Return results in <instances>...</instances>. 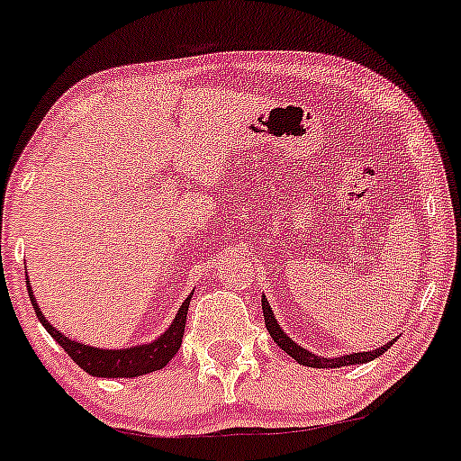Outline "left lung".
I'll use <instances>...</instances> for the list:
<instances>
[{
	"mask_svg": "<svg viewBox=\"0 0 461 461\" xmlns=\"http://www.w3.org/2000/svg\"><path fill=\"white\" fill-rule=\"evenodd\" d=\"M262 310H264V325H267L268 333H271L275 345H279L282 351L288 353L293 359H297V364H303V366H310V368H340V366H351V364H366V362H373L375 357L384 356V353L394 345V340H390L388 345L379 347L377 351L348 353V356H340V357L316 356V353H312L308 348L297 345V342H294L293 338L279 327L277 319L273 316V308L268 305L267 299H262Z\"/></svg>",
	"mask_w": 461,
	"mask_h": 461,
	"instance_id": "1",
	"label": "left lung"
}]
</instances>
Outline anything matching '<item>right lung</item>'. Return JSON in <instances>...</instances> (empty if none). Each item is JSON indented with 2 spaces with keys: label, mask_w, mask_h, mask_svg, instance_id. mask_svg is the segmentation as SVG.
Instances as JSON below:
<instances>
[{
  "label": "right lung",
  "mask_w": 461,
  "mask_h": 461,
  "mask_svg": "<svg viewBox=\"0 0 461 461\" xmlns=\"http://www.w3.org/2000/svg\"><path fill=\"white\" fill-rule=\"evenodd\" d=\"M28 294L32 305H34L36 316L43 322V327L51 338L68 353V357L77 364L79 368L86 370L93 377H108V379H125V377H140V375L153 373V370H160L176 357V353L182 347L184 338V327H186V314L193 293L188 294L186 301L182 303V308L177 310L176 319L171 321V325L167 327V331H162L160 336L153 342L147 345H136L128 348H97L82 345L79 340H71L62 331H58L50 321L45 319V314L41 312L39 303L34 301V293L28 285Z\"/></svg>",
  "instance_id": "obj_1"
}]
</instances>
